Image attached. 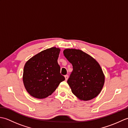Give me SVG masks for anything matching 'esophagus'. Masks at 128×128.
<instances>
[{"mask_svg":"<svg viewBox=\"0 0 128 128\" xmlns=\"http://www.w3.org/2000/svg\"><path fill=\"white\" fill-rule=\"evenodd\" d=\"M65 78H66V81L68 79V75H66L65 76Z\"/></svg>","mask_w":128,"mask_h":128,"instance_id":"obj_1","label":"esophagus"}]
</instances>
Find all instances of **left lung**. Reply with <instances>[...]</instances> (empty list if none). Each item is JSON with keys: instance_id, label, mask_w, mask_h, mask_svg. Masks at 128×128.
<instances>
[{"instance_id": "1", "label": "left lung", "mask_w": 128, "mask_h": 128, "mask_svg": "<svg viewBox=\"0 0 128 128\" xmlns=\"http://www.w3.org/2000/svg\"><path fill=\"white\" fill-rule=\"evenodd\" d=\"M63 53L73 68L67 81L72 94L85 101L97 97L102 90L105 79L98 62L80 50L66 49Z\"/></svg>"}]
</instances>
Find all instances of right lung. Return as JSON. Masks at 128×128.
<instances>
[{"label": "right lung", "mask_w": 128, "mask_h": 128, "mask_svg": "<svg viewBox=\"0 0 128 128\" xmlns=\"http://www.w3.org/2000/svg\"><path fill=\"white\" fill-rule=\"evenodd\" d=\"M60 50L52 47L40 52L27 62L24 68L23 82L28 93L38 99L52 94L65 80L60 73L58 58Z\"/></svg>", "instance_id": "add662e5"}]
</instances>
